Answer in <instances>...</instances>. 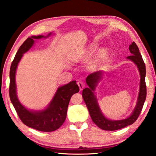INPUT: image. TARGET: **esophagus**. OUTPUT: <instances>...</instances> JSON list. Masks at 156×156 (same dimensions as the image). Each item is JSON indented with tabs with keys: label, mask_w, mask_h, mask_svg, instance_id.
<instances>
[{
	"label": "esophagus",
	"mask_w": 156,
	"mask_h": 156,
	"mask_svg": "<svg viewBox=\"0 0 156 156\" xmlns=\"http://www.w3.org/2000/svg\"><path fill=\"white\" fill-rule=\"evenodd\" d=\"M77 84H78V87H79V88H80V91L83 90V88L84 87V83H83V82L78 81V83H77Z\"/></svg>",
	"instance_id": "obj_1"
}]
</instances>
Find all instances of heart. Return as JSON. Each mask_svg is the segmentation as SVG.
Returning <instances> with one entry per match:
<instances>
[{"label":"heart","mask_w":156,"mask_h":156,"mask_svg":"<svg viewBox=\"0 0 156 156\" xmlns=\"http://www.w3.org/2000/svg\"><path fill=\"white\" fill-rule=\"evenodd\" d=\"M93 50H94L93 47H90V48L89 49V52H91L92 51H93ZM106 54H107V51H106V50H105V49L101 50V51H100L98 53V54L97 55L96 59H95L94 62V65H96L98 64H99V63L105 58V56H106ZM73 60H75L76 58H73Z\"/></svg>","instance_id":"obj_1"}]
</instances>
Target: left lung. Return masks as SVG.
Segmentation results:
<instances>
[{
    "label": "left lung",
    "instance_id": "obj_1",
    "mask_svg": "<svg viewBox=\"0 0 156 156\" xmlns=\"http://www.w3.org/2000/svg\"><path fill=\"white\" fill-rule=\"evenodd\" d=\"M129 51L131 56L126 57V58L131 60L138 67L140 80V89L137 103L131 114L123 120H110L105 117L99 107L95 90L98 83L101 80L103 74L102 71H98L89 74L86 78V83L89 87L84 88L83 90V98L87 107L89 114L93 122L102 130L114 131L131 125L138 119L144 103L147 96V87L145 84V76H146V67L144 60L142 59L137 44L133 42L129 45Z\"/></svg>",
    "mask_w": 156,
    "mask_h": 156
}]
</instances>
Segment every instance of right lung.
Masks as SVG:
<instances>
[{"instance_id":"1","label":"right lung","mask_w":156,"mask_h":156,"mask_svg":"<svg viewBox=\"0 0 156 156\" xmlns=\"http://www.w3.org/2000/svg\"><path fill=\"white\" fill-rule=\"evenodd\" d=\"M52 33L47 36L39 35L32 36L28 38L18 49L11 65L9 72L10 100L14 105L21 121L27 126L41 131H54L62 125L67 117V112L70 99L73 94L78 93L79 87L76 80L60 86L57 89L51 102L43 110H30L20 103L17 96L16 72L18 63L23 54L33 47L34 40L43 38H48Z\"/></svg>"}]
</instances>
